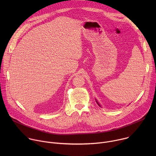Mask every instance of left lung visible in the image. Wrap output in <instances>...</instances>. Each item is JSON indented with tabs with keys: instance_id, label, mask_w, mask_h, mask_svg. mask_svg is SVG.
<instances>
[{
	"instance_id": "1",
	"label": "left lung",
	"mask_w": 156,
	"mask_h": 156,
	"mask_svg": "<svg viewBox=\"0 0 156 156\" xmlns=\"http://www.w3.org/2000/svg\"><path fill=\"white\" fill-rule=\"evenodd\" d=\"M95 100H96V102H97V104H98V105H99V107H101V105H100V104H99V102H98V100H97V99H95Z\"/></svg>"
}]
</instances>
